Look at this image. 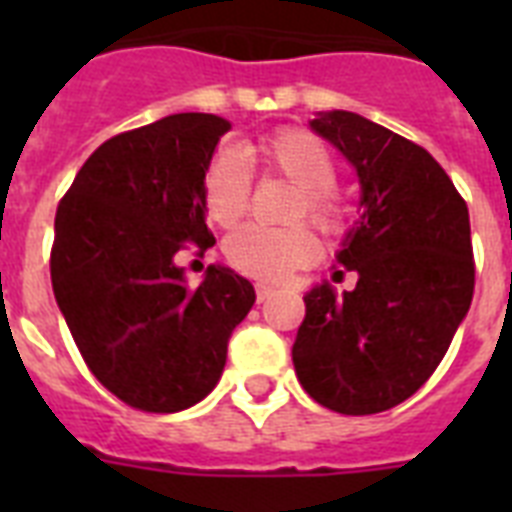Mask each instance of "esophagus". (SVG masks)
<instances>
[{"label": "esophagus", "instance_id": "1", "mask_svg": "<svg viewBox=\"0 0 512 512\" xmlns=\"http://www.w3.org/2000/svg\"><path fill=\"white\" fill-rule=\"evenodd\" d=\"M255 292H257V303H265V300H271V297L276 295V287L265 284V281H257Z\"/></svg>", "mask_w": 512, "mask_h": 512}]
</instances>
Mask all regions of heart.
Here are the masks:
<instances>
[{
	"instance_id": "obj_1",
	"label": "heart",
	"mask_w": 512,
	"mask_h": 512,
	"mask_svg": "<svg viewBox=\"0 0 512 512\" xmlns=\"http://www.w3.org/2000/svg\"><path fill=\"white\" fill-rule=\"evenodd\" d=\"M255 159L265 175H279L295 185L289 220L308 217L321 233L337 236L350 220V204L335 188L337 159L329 143L305 127H284L255 143ZM207 215L223 228H233L247 215L252 201V175L236 151H220L207 164L201 180ZM319 241L303 223L244 225L225 241L231 268L263 281H281L297 268L311 265Z\"/></svg>"
}]
</instances>
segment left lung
<instances>
[{
  "instance_id": "left-lung-1",
  "label": "left lung",
  "mask_w": 512,
  "mask_h": 512,
  "mask_svg": "<svg viewBox=\"0 0 512 512\" xmlns=\"http://www.w3.org/2000/svg\"><path fill=\"white\" fill-rule=\"evenodd\" d=\"M311 127L356 167L364 215L337 255L356 289L337 297L319 284L303 297L292 361L321 406L377 414L428 382L468 313V204L425 148L364 116L329 111Z\"/></svg>"
}]
</instances>
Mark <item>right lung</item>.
Instances as JSON below:
<instances>
[{
  "instance_id": "obj_1",
  "label": "right lung",
  "mask_w": 512,
  "mask_h": 512,
  "mask_svg": "<svg viewBox=\"0 0 512 512\" xmlns=\"http://www.w3.org/2000/svg\"><path fill=\"white\" fill-rule=\"evenodd\" d=\"M231 124L172 114L106 140L55 212L52 292L84 364L132 409L172 414L199 404L223 374L228 340L255 289L209 265L188 287L175 255L207 252L201 180Z\"/></svg>"
}]
</instances>
